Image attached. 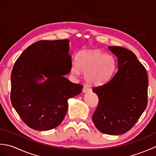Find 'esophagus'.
<instances>
[{
  "label": "esophagus",
  "instance_id": "obj_1",
  "mask_svg": "<svg viewBox=\"0 0 156 156\" xmlns=\"http://www.w3.org/2000/svg\"><path fill=\"white\" fill-rule=\"evenodd\" d=\"M90 90V89L89 88L88 86L84 85V87H83V89H82V92H83V93H86V92H88Z\"/></svg>",
  "mask_w": 156,
  "mask_h": 156
}]
</instances>
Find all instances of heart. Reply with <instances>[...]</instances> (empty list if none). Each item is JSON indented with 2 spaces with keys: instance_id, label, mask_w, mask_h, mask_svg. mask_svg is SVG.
I'll return each instance as SVG.
<instances>
[{
  "instance_id": "heart-1",
  "label": "heart",
  "mask_w": 156,
  "mask_h": 156,
  "mask_svg": "<svg viewBox=\"0 0 156 156\" xmlns=\"http://www.w3.org/2000/svg\"><path fill=\"white\" fill-rule=\"evenodd\" d=\"M117 68V62L113 55L105 54L98 50L82 51L70 66V73L78 77L81 72L90 84L101 85L112 77Z\"/></svg>"
}]
</instances>
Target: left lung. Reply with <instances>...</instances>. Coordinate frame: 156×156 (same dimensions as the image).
I'll return each instance as SVG.
<instances>
[{"mask_svg":"<svg viewBox=\"0 0 156 156\" xmlns=\"http://www.w3.org/2000/svg\"><path fill=\"white\" fill-rule=\"evenodd\" d=\"M117 58L118 71L107 83L92 88L98 105L92 115L102 133L121 135L133 127L147 105L146 70L131 50L108 46Z\"/></svg>","mask_w":156,"mask_h":156,"instance_id":"1","label":"left lung"}]
</instances>
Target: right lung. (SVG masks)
Returning <instances> with one entry per match:
<instances>
[{
  "instance_id": "obj_1",
  "label": "right lung",
  "mask_w": 156,
  "mask_h": 156,
  "mask_svg": "<svg viewBox=\"0 0 156 156\" xmlns=\"http://www.w3.org/2000/svg\"><path fill=\"white\" fill-rule=\"evenodd\" d=\"M69 40L39 41L20 55L11 76V101L23 121L38 131L57 127L68 111V100L83 86L64 76L70 72Z\"/></svg>"
}]
</instances>
